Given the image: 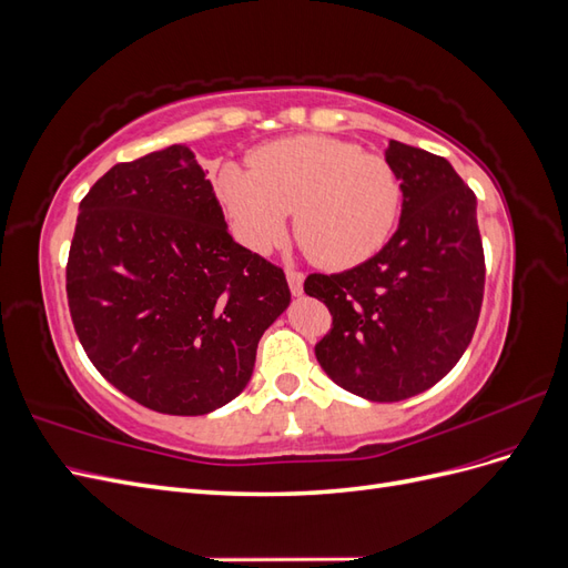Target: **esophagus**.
<instances>
[{"mask_svg":"<svg viewBox=\"0 0 568 568\" xmlns=\"http://www.w3.org/2000/svg\"><path fill=\"white\" fill-rule=\"evenodd\" d=\"M303 280H305L303 272L291 270V267L286 270V282H288V288H291V294H294V296L303 294Z\"/></svg>","mask_w":568,"mask_h":568,"instance_id":"obj_1","label":"esophagus"}]
</instances>
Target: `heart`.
<instances>
[{
    "label": "heart",
    "instance_id": "obj_1",
    "mask_svg": "<svg viewBox=\"0 0 568 568\" xmlns=\"http://www.w3.org/2000/svg\"><path fill=\"white\" fill-rule=\"evenodd\" d=\"M215 194L239 242L257 253L282 242L294 213L296 242L329 270L359 265L379 251L403 199L384 156L320 134L261 146L251 156V173L225 165Z\"/></svg>",
    "mask_w": 568,
    "mask_h": 568
}]
</instances>
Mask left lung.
<instances>
[{
    "label": "left lung",
    "instance_id": "8db88e82",
    "mask_svg": "<svg viewBox=\"0 0 568 568\" xmlns=\"http://www.w3.org/2000/svg\"><path fill=\"white\" fill-rule=\"evenodd\" d=\"M403 189L400 225L369 261L307 274V296L332 313L315 346L341 388L398 403L438 384L471 343L484 303L486 257L476 196L436 153L388 142Z\"/></svg>",
    "mask_w": 568,
    "mask_h": 568
}]
</instances>
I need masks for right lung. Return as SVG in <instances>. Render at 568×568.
Instances as JSON below:
<instances>
[{
    "mask_svg": "<svg viewBox=\"0 0 568 568\" xmlns=\"http://www.w3.org/2000/svg\"><path fill=\"white\" fill-rule=\"evenodd\" d=\"M65 294L109 384L163 415L227 405L291 301L284 270L227 232L211 180L173 144L113 165L80 201Z\"/></svg>",
    "mask_w": 568,
    "mask_h": 568,
    "instance_id": "add662e5",
    "label": "right lung"
}]
</instances>
